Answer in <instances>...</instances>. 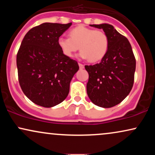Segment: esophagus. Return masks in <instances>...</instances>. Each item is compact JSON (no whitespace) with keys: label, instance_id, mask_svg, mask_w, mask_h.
<instances>
[{"label":"esophagus","instance_id":"1","mask_svg":"<svg viewBox=\"0 0 155 155\" xmlns=\"http://www.w3.org/2000/svg\"><path fill=\"white\" fill-rule=\"evenodd\" d=\"M78 65H79V67H80V69H83V68H84V66L83 64H82V63H78Z\"/></svg>","mask_w":155,"mask_h":155}]
</instances>
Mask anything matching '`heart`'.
Masks as SVG:
<instances>
[{"label":"heart","mask_w":155,"mask_h":155,"mask_svg":"<svg viewBox=\"0 0 155 155\" xmlns=\"http://www.w3.org/2000/svg\"><path fill=\"white\" fill-rule=\"evenodd\" d=\"M68 37H61L58 45L65 56L71 57L79 48L80 56L90 62H97L106 56L109 50V37L104 31L78 25L69 31Z\"/></svg>","instance_id":"1"}]
</instances>
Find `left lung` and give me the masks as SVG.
<instances>
[{"label": "left lung", "instance_id": "left-lung-1", "mask_svg": "<svg viewBox=\"0 0 155 155\" xmlns=\"http://www.w3.org/2000/svg\"><path fill=\"white\" fill-rule=\"evenodd\" d=\"M102 29L109 40V50L99 63L85 65L87 93L95 105L110 108L128 96L134 82L136 61L130 42L109 24L91 25Z\"/></svg>", "mask_w": 155, "mask_h": 155}]
</instances>
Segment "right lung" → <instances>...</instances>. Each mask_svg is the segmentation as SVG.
I'll return each instance as SVG.
<instances>
[{
  "label": "right lung",
  "instance_id": "add662e5",
  "mask_svg": "<svg viewBox=\"0 0 155 155\" xmlns=\"http://www.w3.org/2000/svg\"><path fill=\"white\" fill-rule=\"evenodd\" d=\"M72 22H45L25 35L17 54L19 83L27 98L36 104L50 108L62 102L78 70L76 61L65 56L58 38Z\"/></svg>",
  "mask_w": 155,
  "mask_h": 155
}]
</instances>
